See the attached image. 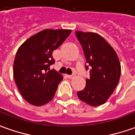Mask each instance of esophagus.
<instances>
[{"mask_svg": "<svg viewBox=\"0 0 135 135\" xmlns=\"http://www.w3.org/2000/svg\"><path fill=\"white\" fill-rule=\"evenodd\" d=\"M75 75H67V77H68V78H69V79H72L73 78H75Z\"/></svg>", "mask_w": 135, "mask_h": 135, "instance_id": "1", "label": "esophagus"}]
</instances>
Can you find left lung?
Wrapping results in <instances>:
<instances>
[{
  "label": "left lung",
  "mask_w": 135,
  "mask_h": 135,
  "mask_svg": "<svg viewBox=\"0 0 135 135\" xmlns=\"http://www.w3.org/2000/svg\"><path fill=\"white\" fill-rule=\"evenodd\" d=\"M82 46L90 78L86 87L77 94L80 100L91 106L102 105L113 93L120 78L121 66L118 55L107 41L94 32L76 31Z\"/></svg>",
  "instance_id": "1"
}]
</instances>
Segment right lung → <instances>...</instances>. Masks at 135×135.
I'll return each instance as SVG.
<instances>
[{
  "instance_id": "add662e5",
  "label": "right lung",
  "mask_w": 135,
  "mask_h": 135,
  "mask_svg": "<svg viewBox=\"0 0 135 135\" xmlns=\"http://www.w3.org/2000/svg\"><path fill=\"white\" fill-rule=\"evenodd\" d=\"M70 29H44L28 38L17 49L13 65L15 82L30 104L43 106L54 98L63 76L49 66L52 52L69 36Z\"/></svg>"
}]
</instances>
